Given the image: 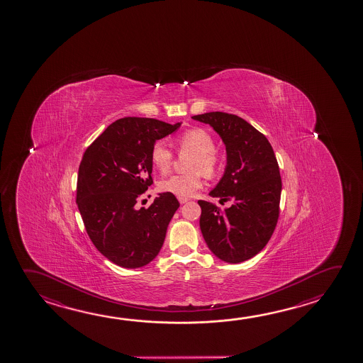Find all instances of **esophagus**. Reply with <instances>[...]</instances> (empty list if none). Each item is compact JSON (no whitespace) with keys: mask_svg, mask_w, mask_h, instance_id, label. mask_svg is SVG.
<instances>
[{"mask_svg":"<svg viewBox=\"0 0 363 363\" xmlns=\"http://www.w3.org/2000/svg\"><path fill=\"white\" fill-rule=\"evenodd\" d=\"M179 201L181 203H186L187 201H190L189 197H179Z\"/></svg>","mask_w":363,"mask_h":363,"instance_id":"obj_1","label":"esophagus"}]
</instances>
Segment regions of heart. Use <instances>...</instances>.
Returning a JSON list of instances; mask_svg holds the SVG:
<instances>
[{
	"label": "heart",
	"mask_w": 363,
	"mask_h": 363,
	"mask_svg": "<svg viewBox=\"0 0 363 363\" xmlns=\"http://www.w3.org/2000/svg\"><path fill=\"white\" fill-rule=\"evenodd\" d=\"M181 153H191L189 171L186 174H174L160 182V190L177 197H190L203 187V174L216 177L220 169V158L216 153V141L203 128L186 130L176 138ZM173 153L164 141H155L150 149V162L154 168L166 174L172 166Z\"/></svg>",
	"instance_id": "obj_1"
}]
</instances>
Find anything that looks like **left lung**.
<instances>
[{
	"label": "left lung",
	"instance_id": "left-lung-1",
	"mask_svg": "<svg viewBox=\"0 0 363 363\" xmlns=\"http://www.w3.org/2000/svg\"><path fill=\"white\" fill-rule=\"evenodd\" d=\"M209 123L225 144L227 167L210 196L232 201L219 209L199 200L200 229L216 257L238 264L267 246L279 218L281 179L273 147L254 126L238 116L209 112L192 116Z\"/></svg>",
	"mask_w": 363,
	"mask_h": 363
}]
</instances>
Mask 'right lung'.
Listing matches in <instances>:
<instances>
[{
  "mask_svg": "<svg viewBox=\"0 0 363 363\" xmlns=\"http://www.w3.org/2000/svg\"><path fill=\"white\" fill-rule=\"evenodd\" d=\"M181 123L125 117L111 123L85 150L77 174V203L96 250L116 265L145 267L160 254L179 200L163 192L136 208L153 184L150 149Z\"/></svg>",
  "mask_w": 363,
  "mask_h": 363,
  "instance_id": "obj_1",
  "label": "right lung"
}]
</instances>
